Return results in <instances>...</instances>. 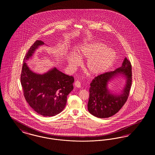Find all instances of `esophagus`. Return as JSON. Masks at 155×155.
Here are the masks:
<instances>
[{
	"label": "esophagus",
	"instance_id": "esophagus-1",
	"mask_svg": "<svg viewBox=\"0 0 155 155\" xmlns=\"http://www.w3.org/2000/svg\"><path fill=\"white\" fill-rule=\"evenodd\" d=\"M74 85H75V87L80 88L81 87V83L80 82V81H76L74 82Z\"/></svg>",
	"mask_w": 155,
	"mask_h": 155
}]
</instances>
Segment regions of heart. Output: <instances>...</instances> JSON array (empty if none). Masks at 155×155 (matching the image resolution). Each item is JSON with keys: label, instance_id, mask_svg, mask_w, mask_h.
I'll return each mask as SVG.
<instances>
[{"label": "heart", "instance_id": "1", "mask_svg": "<svg viewBox=\"0 0 155 155\" xmlns=\"http://www.w3.org/2000/svg\"><path fill=\"white\" fill-rule=\"evenodd\" d=\"M116 52L103 42L93 41L82 45L77 54L71 53L67 56V62L72 68L80 64V59H87L85 67L89 73L99 75L108 71L114 64Z\"/></svg>", "mask_w": 155, "mask_h": 155}]
</instances>
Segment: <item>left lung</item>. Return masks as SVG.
Instances as JSON below:
<instances>
[{
	"mask_svg": "<svg viewBox=\"0 0 155 155\" xmlns=\"http://www.w3.org/2000/svg\"><path fill=\"white\" fill-rule=\"evenodd\" d=\"M130 61L125 58L122 65L113 71L96 77L90 84L88 111L98 118H107L114 115L125 104L129 95L132 83ZM123 78L125 84L120 93H115L108 85L116 78Z\"/></svg>",
	"mask_w": 155,
	"mask_h": 155,
	"instance_id": "1",
	"label": "left lung"
}]
</instances>
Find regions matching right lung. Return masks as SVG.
Here are the masks:
<instances>
[{"label": "right lung", "mask_w": 155, "mask_h": 155, "mask_svg": "<svg viewBox=\"0 0 155 155\" xmlns=\"http://www.w3.org/2000/svg\"><path fill=\"white\" fill-rule=\"evenodd\" d=\"M44 42L37 41L27 53L22 64L21 83L24 95L30 106L44 117H52L64 110L67 96L73 91V77L53 67L44 74H38L31 70L27 61L32 59Z\"/></svg>", "instance_id": "1"}]
</instances>
